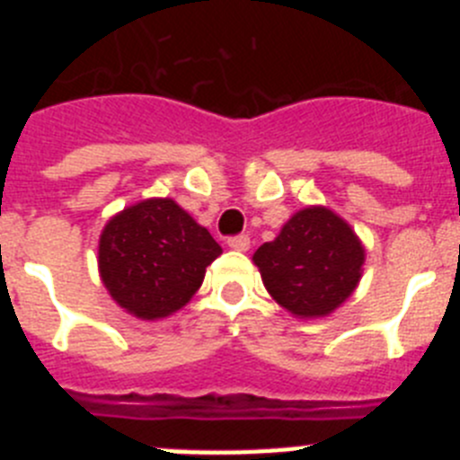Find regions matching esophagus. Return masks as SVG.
I'll list each match as a JSON object with an SVG mask.
<instances>
[{
  "label": "esophagus",
  "instance_id": "1",
  "mask_svg": "<svg viewBox=\"0 0 460 460\" xmlns=\"http://www.w3.org/2000/svg\"><path fill=\"white\" fill-rule=\"evenodd\" d=\"M227 246H230L233 251H249V246H251L249 234H237V237H230L227 239Z\"/></svg>",
  "mask_w": 460,
  "mask_h": 460
}]
</instances>
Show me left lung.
<instances>
[{"instance_id": "1", "label": "left lung", "mask_w": 460, "mask_h": 460, "mask_svg": "<svg viewBox=\"0 0 460 460\" xmlns=\"http://www.w3.org/2000/svg\"><path fill=\"white\" fill-rule=\"evenodd\" d=\"M267 292L296 318H324L355 292L364 246L327 207L299 209L253 255Z\"/></svg>"}]
</instances>
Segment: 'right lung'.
Listing matches in <instances>:
<instances>
[{"label":"right lung","mask_w":460,"mask_h":460,"mask_svg":"<svg viewBox=\"0 0 460 460\" xmlns=\"http://www.w3.org/2000/svg\"><path fill=\"white\" fill-rule=\"evenodd\" d=\"M218 255L217 239L189 211L170 198H149L105 223L99 271L124 311L158 320L190 302Z\"/></svg>","instance_id":"1"}]
</instances>
